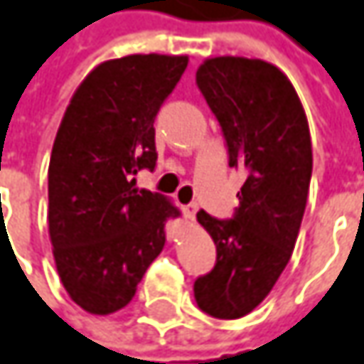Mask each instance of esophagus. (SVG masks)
I'll use <instances>...</instances> for the list:
<instances>
[{
	"label": "esophagus",
	"mask_w": 364,
	"mask_h": 364,
	"mask_svg": "<svg viewBox=\"0 0 364 364\" xmlns=\"http://www.w3.org/2000/svg\"><path fill=\"white\" fill-rule=\"evenodd\" d=\"M196 210H198V207H196L194 203L186 205V207H182V213H184V217H186V219H191V221H194V217H196Z\"/></svg>",
	"instance_id": "obj_1"
}]
</instances>
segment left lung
<instances>
[{
    "mask_svg": "<svg viewBox=\"0 0 364 364\" xmlns=\"http://www.w3.org/2000/svg\"><path fill=\"white\" fill-rule=\"evenodd\" d=\"M196 85L225 136L229 168L245 178L233 219L198 210L217 262L194 281L198 307L237 319L258 307L291 260L311 182V136L299 96L279 67L245 57L207 59Z\"/></svg>",
    "mask_w": 364,
    "mask_h": 364,
    "instance_id": "1",
    "label": "left lung"
}]
</instances>
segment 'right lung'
Listing matches in <instances>:
<instances>
[{
  "label": "right lung",
  "mask_w": 364,
  "mask_h": 364,
  "mask_svg": "<svg viewBox=\"0 0 364 364\" xmlns=\"http://www.w3.org/2000/svg\"><path fill=\"white\" fill-rule=\"evenodd\" d=\"M188 57L129 55L100 63L75 90L48 164V235L65 291L108 316L135 297L180 213L136 172L157 161L154 122Z\"/></svg>",
  "instance_id": "1"
}]
</instances>
